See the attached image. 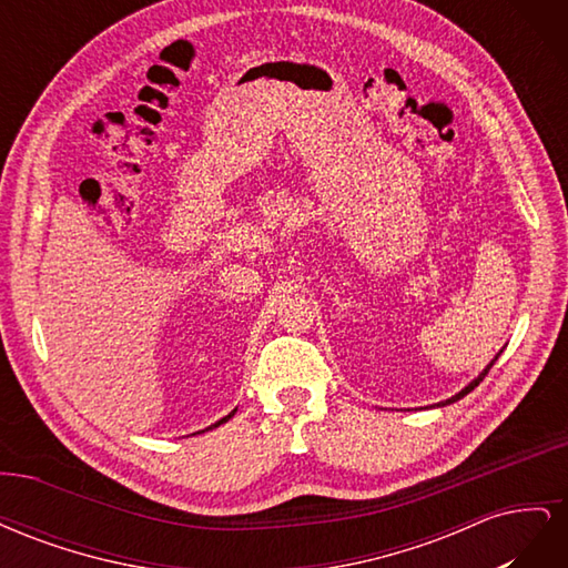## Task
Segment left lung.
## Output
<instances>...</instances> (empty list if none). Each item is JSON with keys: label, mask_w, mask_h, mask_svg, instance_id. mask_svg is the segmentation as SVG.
<instances>
[{"label": "left lung", "mask_w": 568, "mask_h": 568, "mask_svg": "<svg viewBox=\"0 0 568 568\" xmlns=\"http://www.w3.org/2000/svg\"><path fill=\"white\" fill-rule=\"evenodd\" d=\"M495 359H497V357H495ZM495 359H493V363H490V365H488V367H486V369H484V372H480V374H478V379H474V382H471V384H469V386H467V388H462V390H459V393H457V395H453V398H450V400H445V403H443V405H450V403H455V400H459V398H464V395H467V393H471V390H474V388H476V386H478V384H480V382H484V379H486V374H488V372H490V367H493V365H495Z\"/></svg>", "instance_id": "obj_1"}]
</instances>
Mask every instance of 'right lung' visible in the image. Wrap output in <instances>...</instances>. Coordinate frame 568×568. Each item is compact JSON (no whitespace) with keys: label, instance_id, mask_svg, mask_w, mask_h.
Returning <instances> with one entry per match:
<instances>
[{"label":"right lung","instance_id":"right-lung-1","mask_svg":"<svg viewBox=\"0 0 568 568\" xmlns=\"http://www.w3.org/2000/svg\"><path fill=\"white\" fill-rule=\"evenodd\" d=\"M234 412H236V409H232V412H230V415H227V417H222V419H220V422H217V424H213V426H220V424H225V422H227V419H232V415H234ZM213 426H211V428H213Z\"/></svg>","mask_w":568,"mask_h":568}]
</instances>
